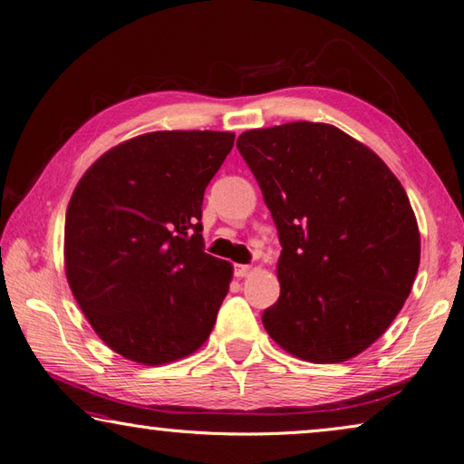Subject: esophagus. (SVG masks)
Here are the masks:
<instances>
[{"instance_id": "1", "label": "esophagus", "mask_w": 464, "mask_h": 464, "mask_svg": "<svg viewBox=\"0 0 464 464\" xmlns=\"http://www.w3.org/2000/svg\"><path fill=\"white\" fill-rule=\"evenodd\" d=\"M249 271H251L249 265H235V268H233V273H235L237 278L246 276V275H249Z\"/></svg>"}]
</instances>
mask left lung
<instances>
[{"label":"left lung","instance_id":"8db88e82","mask_svg":"<svg viewBox=\"0 0 464 464\" xmlns=\"http://www.w3.org/2000/svg\"><path fill=\"white\" fill-rule=\"evenodd\" d=\"M281 241V296L263 312L278 346L314 363L346 362L400 314L421 241L403 186L380 156L320 122L243 132Z\"/></svg>","mask_w":464,"mask_h":464}]
</instances>
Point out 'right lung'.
<instances>
[{
    "mask_svg": "<svg viewBox=\"0 0 464 464\" xmlns=\"http://www.w3.org/2000/svg\"><path fill=\"white\" fill-rule=\"evenodd\" d=\"M231 132L164 130L109 150L74 189L64 219V271L106 346L160 365L209 338L233 268L203 246L208 183Z\"/></svg>",
    "mask_w": 464,
    "mask_h": 464,
    "instance_id": "add662e5",
    "label": "right lung"
}]
</instances>
